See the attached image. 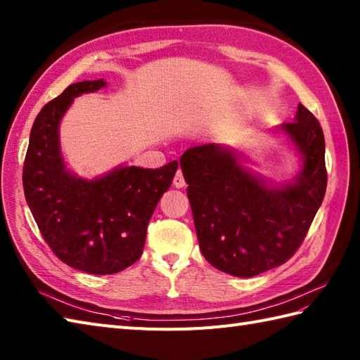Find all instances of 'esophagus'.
Masks as SVG:
<instances>
[{"label": "esophagus", "mask_w": 360, "mask_h": 360, "mask_svg": "<svg viewBox=\"0 0 360 360\" xmlns=\"http://www.w3.org/2000/svg\"><path fill=\"white\" fill-rule=\"evenodd\" d=\"M173 186H174L176 188H184V187H186V179H184V176H182V172H181V170L176 172L174 179H173Z\"/></svg>", "instance_id": "obj_1"}]
</instances>
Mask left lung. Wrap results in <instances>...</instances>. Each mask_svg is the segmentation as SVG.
<instances>
[{
  "mask_svg": "<svg viewBox=\"0 0 360 360\" xmlns=\"http://www.w3.org/2000/svg\"><path fill=\"white\" fill-rule=\"evenodd\" d=\"M274 133L300 160L294 178L278 184L229 145H200L179 159L202 255L233 277H255L288 262L325 198V139L317 119L298 103L294 122Z\"/></svg>",
  "mask_w": 360,
  "mask_h": 360,
  "instance_id": "left-lung-1",
  "label": "left lung"
}]
</instances>
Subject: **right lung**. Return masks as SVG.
<instances>
[{"label":"right lung","mask_w":360,"mask_h":360,"mask_svg":"<svg viewBox=\"0 0 360 360\" xmlns=\"http://www.w3.org/2000/svg\"><path fill=\"white\" fill-rule=\"evenodd\" d=\"M106 82L72 83L38 114L22 168L25 196L43 238L63 263L93 275L127 269L141 258L148 221L172 186L178 162L160 168L120 164L101 176L70 170L60 124L75 97Z\"/></svg>","instance_id":"right-lung-1"}]
</instances>
